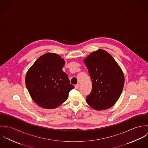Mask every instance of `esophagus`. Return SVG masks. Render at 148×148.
Instances as JSON below:
<instances>
[{
    "instance_id": "34e87169",
    "label": "esophagus",
    "mask_w": 148,
    "mask_h": 148,
    "mask_svg": "<svg viewBox=\"0 0 148 148\" xmlns=\"http://www.w3.org/2000/svg\"><path fill=\"white\" fill-rule=\"evenodd\" d=\"M79 86H80V84H77L75 85V89H78V88H79Z\"/></svg>"
}]
</instances>
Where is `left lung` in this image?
<instances>
[{
    "label": "left lung",
    "instance_id": "left-lung-1",
    "mask_svg": "<svg viewBox=\"0 0 148 148\" xmlns=\"http://www.w3.org/2000/svg\"><path fill=\"white\" fill-rule=\"evenodd\" d=\"M92 88L86 101L97 110H106L119 99L124 85V76L120 66L105 50L94 51L84 60Z\"/></svg>",
    "mask_w": 148,
    "mask_h": 148
}]
</instances>
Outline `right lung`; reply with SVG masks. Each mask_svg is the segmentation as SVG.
Returning <instances> with one entry per match:
<instances>
[{
	"label": "right lung",
	"instance_id": "1",
	"mask_svg": "<svg viewBox=\"0 0 148 148\" xmlns=\"http://www.w3.org/2000/svg\"><path fill=\"white\" fill-rule=\"evenodd\" d=\"M63 59L55 53L40 56L30 67L25 76L29 93L38 106L54 109L65 102L70 90L74 88L62 68Z\"/></svg>",
	"mask_w": 148,
	"mask_h": 148
}]
</instances>
